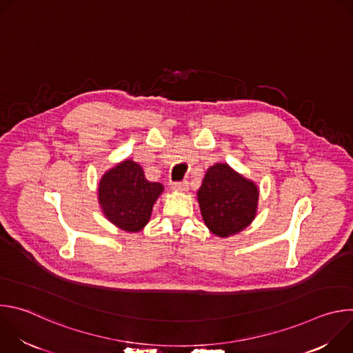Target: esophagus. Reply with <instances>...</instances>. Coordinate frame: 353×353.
<instances>
[{
    "instance_id": "obj_1",
    "label": "esophagus",
    "mask_w": 353,
    "mask_h": 353,
    "mask_svg": "<svg viewBox=\"0 0 353 353\" xmlns=\"http://www.w3.org/2000/svg\"><path fill=\"white\" fill-rule=\"evenodd\" d=\"M172 188L174 190V191H181V192H184V191H187L188 190V181H180V183H173L172 184Z\"/></svg>"
}]
</instances>
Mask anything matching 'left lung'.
<instances>
[{"label": "left lung", "mask_w": 353, "mask_h": 353, "mask_svg": "<svg viewBox=\"0 0 353 353\" xmlns=\"http://www.w3.org/2000/svg\"><path fill=\"white\" fill-rule=\"evenodd\" d=\"M198 203L207 228L219 237H229L254 221L259 188L229 165L216 163L205 173Z\"/></svg>", "instance_id": "obj_1"}]
</instances>
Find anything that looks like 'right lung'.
Masks as SVG:
<instances>
[{"label":"right lung","mask_w":353,"mask_h":353,"mask_svg":"<svg viewBox=\"0 0 353 353\" xmlns=\"http://www.w3.org/2000/svg\"><path fill=\"white\" fill-rule=\"evenodd\" d=\"M162 192L161 183L148 181L142 168L125 159L100 179L99 204L113 225L134 233L149 222L154 204Z\"/></svg>","instance_id":"1"}]
</instances>
